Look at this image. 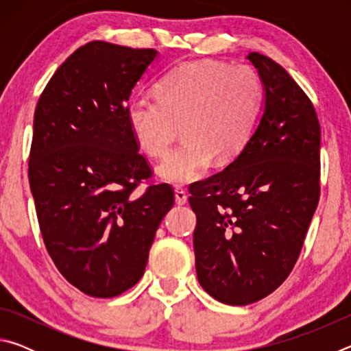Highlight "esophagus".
Segmentation results:
<instances>
[{
  "label": "esophagus",
  "instance_id": "esophagus-1",
  "mask_svg": "<svg viewBox=\"0 0 351 351\" xmlns=\"http://www.w3.org/2000/svg\"><path fill=\"white\" fill-rule=\"evenodd\" d=\"M175 201H176V204H180V206L186 204V203H187V193H186V190L181 189V187H176V189H175Z\"/></svg>",
  "mask_w": 351,
  "mask_h": 351
}]
</instances>
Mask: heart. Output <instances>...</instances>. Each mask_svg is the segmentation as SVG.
<instances>
[{"instance_id":"obj_1","label":"heart","mask_w":351,"mask_h":351,"mask_svg":"<svg viewBox=\"0 0 351 351\" xmlns=\"http://www.w3.org/2000/svg\"><path fill=\"white\" fill-rule=\"evenodd\" d=\"M263 102L255 69L218 60L186 62L156 83V97L133 99L127 122L142 152L161 158L182 127L186 141L158 165L171 184L198 180L212 159L232 161L251 139Z\"/></svg>"}]
</instances>
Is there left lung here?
Masks as SVG:
<instances>
[{
  "label": "left lung",
  "mask_w": 351,
  "mask_h": 351,
  "mask_svg": "<svg viewBox=\"0 0 351 351\" xmlns=\"http://www.w3.org/2000/svg\"><path fill=\"white\" fill-rule=\"evenodd\" d=\"M265 88L251 139L228 167L189 187L201 287L228 305L269 295L293 271L320 193V125L280 64L247 56Z\"/></svg>",
  "instance_id": "left-lung-1"
}]
</instances>
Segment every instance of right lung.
Instances as JSON below:
<instances>
[{
    "label": "right lung",
    "instance_id": "obj_1",
    "mask_svg": "<svg viewBox=\"0 0 351 351\" xmlns=\"http://www.w3.org/2000/svg\"><path fill=\"white\" fill-rule=\"evenodd\" d=\"M154 49L90 41L47 82L34 116L29 184L45 246L82 293L114 297L144 276L154 234L175 203L152 178L127 102Z\"/></svg>",
    "mask_w": 351,
    "mask_h": 351
}]
</instances>
